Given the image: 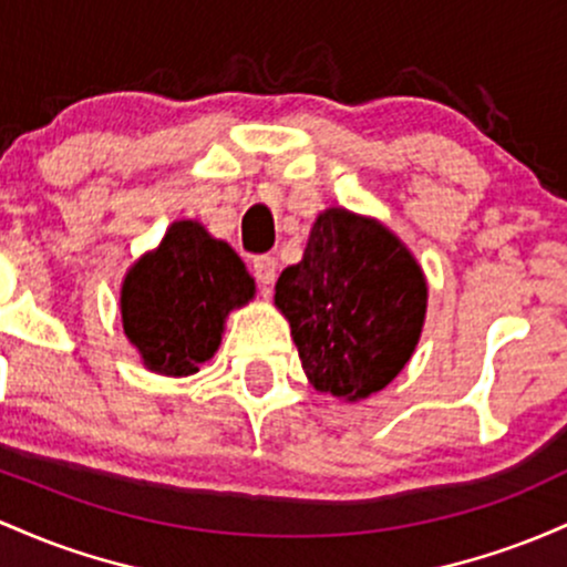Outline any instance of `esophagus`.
I'll return each instance as SVG.
<instances>
[{"label":"esophagus","instance_id":"1","mask_svg":"<svg viewBox=\"0 0 567 567\" xmlns=\"http://www.w3.org/2000/svg\"><path fill=\"white\" fill-rule=\"evenodd\" d=\"M254 276H257V281L262 286H270L276 284V276H278V262L272 257H257L254 259Z\"/></svg>","mask_w":567,"mask_h":567}]
</instances>
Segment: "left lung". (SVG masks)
<instances>
[{"label":"left lung","mask_w":567,"mask_h":567,"mask_svg":"<svg viewBox=\"0 0 567 567\" xmlns=\"http://www.w3.org/2000/svg\"><path fill=\"white\" fill-rule=\"evenodd\" d=\"M310 385L361 402L402 372L421 340L423 267L380 219L332 206L316 216L302 259L276 284Z\"/></svg>","instance_id":"1"}]
</instances>
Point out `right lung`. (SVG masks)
Listing matches in <instances>:
<instances>
[{
  "instance_id": "add662e5",
  "label": "right lung",
  "mask_w": 567,
  "mask_h": 567,
  "mask_svg": "<svg viewBox=\"0 0 567 567\" xmlns=\"http://www.w3.org/2000/svg\"><path fill=\"white\" fill-rule=\"evenodd\" d=\"M254 295V278L233 246L200 221L179 219L157 249L142 254L125 272L123 332L150 372L189 378L219 351L227 316Z\"/></svg>"
}]
</instances>
